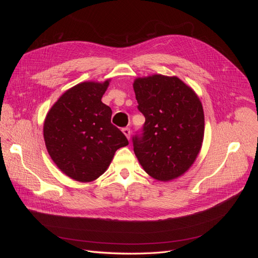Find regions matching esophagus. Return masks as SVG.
I'll return each mask as SVG.
<instances>
[{"label": "esophagus", "instance_id": "obj_1", "mask_svg": "<svg viewBox=\"0 0 258 258\" xmlns=\"http://www.w3.org/2000/svg\"><path fill=\"white\" fill-rule=\"evenodd\" d=\"M122 134L126 136V138L128 139V140H130V129L129 128H123L122 129Z\"/></svg>", "mask_w": 258, "mask_h": 258}]
</instances>
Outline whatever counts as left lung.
I'll use <instances>...</instances> for the list:
<instances>
[{
	"label": "left lung",
	"instance_id": "8db88e82",
	"mask_svg": "<svg viewBox=\"0 0 258 258\" xmlns=\"http://www.w3.org/2000/svg\"><path fill=\"white\" fill-rule=\"evenodd\" d=\"M138 108L145 116L143 137L134 151L144 171L168 182L184 174L196 160L205 136L201 101L176 76L154 74L134 82Z\"/></svg>",
	"mask_w": 258,
	"mask_h": 258
}]
</instances>
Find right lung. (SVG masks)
<instances>
[{"mask_svg":"<svg viewBox=\"0 0 258 258\" xmlns=\"http://www.w3.org/2000/svg\"><path fill=\"white\" fill-rule=\"evenodd\" d=\"M111 80L83 82L62 95L44 121V140L60 171L77 182H92L102 175L120 147L128 145L111 122L112 110L102 99Z\"/></svg>","mask_w":258,"mask_h":258,"instance_id":"right-lung-1","label":"right lung"}]
</instances>
